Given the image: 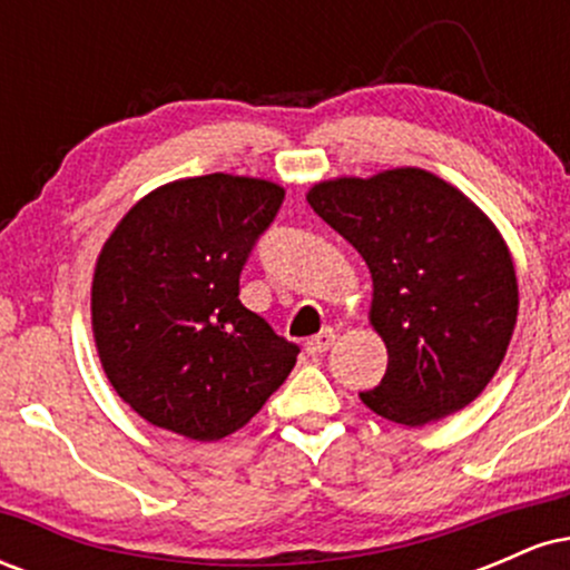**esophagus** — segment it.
I'll use <instances>...</instances> for the list:
<instances>
[{
  "label": "esophagus",
  "instance_id": "1",
  "mask_svg": "<svg viewBox=\"0 0 570 570\" xmlns=\"http://www.w3.org/2000/svg\"><path fill=\"white\" fill-rule=\"evenodd\" d=\"M335 337H337L335 330H332V326H326V330H322L316 337H311L305 343L307 356H322V353L330 351V345L335 343Z\"/></svg>",
  "mask_w": 570,
  "mask_h": 570
}]
</instances>
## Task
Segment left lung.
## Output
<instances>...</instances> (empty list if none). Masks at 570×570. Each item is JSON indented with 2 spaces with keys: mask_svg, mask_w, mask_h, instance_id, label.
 I'll use <instances>...</instances> for the list:
<instances>
[{
  "mask_svg": "<svg viewBox=\"0 0 570 570\" xmlns=\"http://www.w3.org/2000/svg\"><path fill=\"white\" fill-rule=\"evenodd\" d=\"M307 203L372 273L370 322L389 367L362 402L410 429L466 407L499 370L517 322L514 265L499 230L421 168L322 181Z\"/></svg>",
  "mask_w": 570,
  "mask_h": 570,
  "instance_id": "left-lung-1",
  "label": "left lung"
}]
</instances>
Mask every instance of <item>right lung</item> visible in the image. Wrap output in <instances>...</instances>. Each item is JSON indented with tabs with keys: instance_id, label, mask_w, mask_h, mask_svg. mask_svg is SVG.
<instances>
[{
	"instance_id": "1",
	"label": "right lung",
	"mask_w": 570,
	"mask_h": 570,
	"mask_svg": "<svg viewBox=\"0 0 570 570\" xmlns=\"http://www.w3.org/2000/svg\"><path fill=\"white\" fill-rule=\"evenodd\" d=\"M281 203L273 181L195 176L149 193L104 244L90 299L98 356L153 426L222 440L292 372L299 345L238 299Z\"/></svg>"
}]
</instances>
